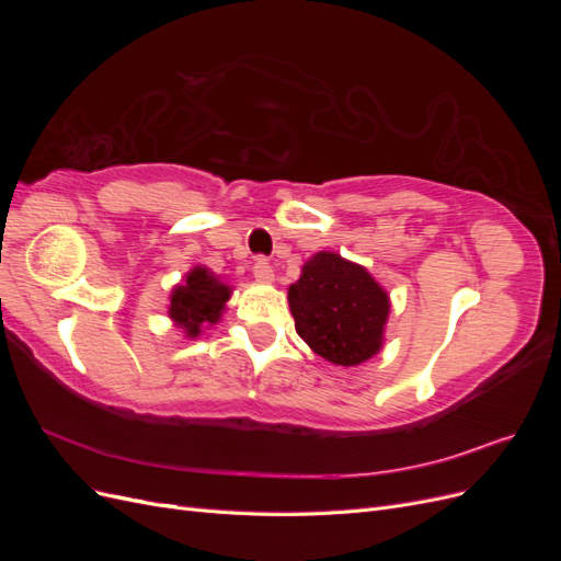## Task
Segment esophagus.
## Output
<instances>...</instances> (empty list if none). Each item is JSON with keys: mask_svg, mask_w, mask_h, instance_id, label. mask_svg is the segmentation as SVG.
<instances>
[{"mask_svg": "<svg viewBox=\"0 0 561 561\" xmlns=\"http://www.w3.org/2000/svg\"><path fill=\"white\" fill-rule=\"evenodd\" d=\"M252 274L260 283H274V266H271L264 257H260L252 266Z\"/></svg>", "mask_w": 561, "mask_h": 561, "instance_id": "esophagus-1", "label": "esophagus"}]
</instances>
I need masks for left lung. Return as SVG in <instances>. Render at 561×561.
Masks as SVG:
<instances>
[{
  "instance_id": "8db88e82",
  "label": "left lung",
  "mask_w": 561,
  "mask_h": 561,
  "mask_svg": "<svg viewBox=\"0 0 561 561\" xmlns=\"http://www.w3.org/2000/svg\"><path fill=\"white\" fill-rule=\"evenodd\" d=\"M297 334L332 365L355 367L383 348L390 297L363 264L320 250L287 287Z\"/></svg>"
}]
</instances>
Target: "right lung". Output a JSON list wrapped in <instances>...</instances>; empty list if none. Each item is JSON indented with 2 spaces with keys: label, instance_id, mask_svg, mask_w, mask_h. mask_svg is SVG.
I'll list each match as a JSON object with an SVG mask.
<instances>
[{
  "label": "right lung",
  "instance_id": "1",
  "mask_svg": "<svg viewBox=\"0 0 561 561\" xmlns=\"http://www.w3.org/2000/svg\"><path fill=\"white\" fill-rule=\"evenodd\" d=\"M233 287L225 283L208 266L196 264L184 274L171 293L168 318L184 332L186 339H196L203 330L217 325L227 311Z\"/></svg>",
  "mask_w": 561,
  "mask_h": 561
}]
</instances>
